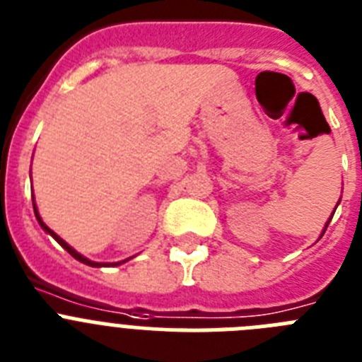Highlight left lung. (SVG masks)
<instances>
[{
	"mask_svg": "<svg viewBox=\"0 0 362 362\" xmlns=\"http://www.w3.org/2000/svg\"><path fill=\"white\" fill-rule=\"evenodd\" d=\"M339 202H341V200H339ZM339 202H337V206H339ZM335 209H337V207H335ZM335 209H333V213H335ZM332 216H333V215H332ZM332 216H329L328 222H326V226H325V229H322V233H320V237L325 235V231H326V228H328V224H329V220H332ZM320 237H319V238H320Z\"/></svg>",
	"mask_w": 362,
	"mask_h": 362,
	"instance_id": "1",
	"label": "left lung"
}]
</instances>
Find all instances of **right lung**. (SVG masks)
<instances>
[{
	"instance_id": "1",
	"label": "right lung",
	"mask_w": 362,
	"mask_h": 362,
	"mask_svg": "<svg viewBox=\"0 0 362 362\" xmlns=\"http://www.w3.org/2000/svg\"><path fill=\"white\" fill-rule=\"evenodd\" d=\"M33 206H34V215H36V220H37V222H40V226H42L43 231H45V233H49L50 237H52L56 242H58L59 246L64 247V250L69 251V255H72L76 260H80V262L87 264V266H93V268H102V266H120V264L127 262V260H129V259H125V260H120V262H111V264H109V262H94V260H89V259H87V257H83V255H81V253H78V251L74 250V247L69 246V244L64 240V238L58 237V235H56L54 231H52V229H50L49 226L45 224V222H43L42 216H40V213H37V207H36V202H34V199H33Z\"/></svg>"
}]
</instances>
